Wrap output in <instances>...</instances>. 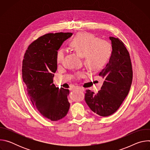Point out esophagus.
<instances>
[{"instance_id":"34e87169","label":"esophagus","mask_w":150,"mask_h":150,"mask_svg":"<svg viewBox=\"0 0 150 150\" xmlns=\"http://www.w3.org/2000/svg\"><path fill=\"white\" fill-rule=\"evenodd\" d=\"M75 89L79 90V91H83L84 90V89L81 87H75Z\"/></svg>"}]
</instances>
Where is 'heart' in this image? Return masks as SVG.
<instances>
[{
  "label": "heart",
  "mask_w": 150,
  "mask_h": 150,
  "mask_svg": "<svg viewBox=\"0 0 150 150\" xmlns=\"http://www.w3.org/2000/svg\"><path fill=\"white\" fill-rule=\"evenodd\" d=\"M71 47L81 57H83L85 66L93 71L102 69L108 63L112 54V45L108 41L98 40L90 33H79L70 42ZM65 51L59 49L56 53L57 64L62 63ZM82 72H78L76 76L82 77Z\"/></svg>",
  "instance_id": "heart-1"
}]
</instances>
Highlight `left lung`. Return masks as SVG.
I'll list each match as a JSON object with an SVG mask.
<instances>
[{
	"instance_id": "8db88e82",
	"label": "left lung",
	"mask_w": 150,
	"mask_h": 150,
	"mask_svg": "<svg viewBox=\"0 0 150 150\" xmlns=\"http://www.w3.org/2000/svg\"><path fill=\"white\" fill-rule=\"evenodd\" d=\"M112 54L109 63L99 74L104 81L97 94L87 90L85 101L96 114L105 117L116 112L127 96L133 72L129 52L118 38L110 37Z\"/></svg>"
}]
</instances>
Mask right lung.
I'll list each match as a JSON object with an SVG mask.
<instances>
[{"instance_id":"right-lung-1","label":"right lung","mask_w":150,"mask_h":150,"mask_svg":"<svg viewBox=\"0 0 150 150\" xmlns=\"http://www.w3.org/2000/svg\"><path fill=\"white\" fill-rule=\"evenodd\" d=\"M72 35L56 33L40 36L30 45L23 60L22 76L27 94L38 112L52 121L63 118L69 109V90L56 87L53 78L57 70V52Z\"/></svg>"}]
</instances>
